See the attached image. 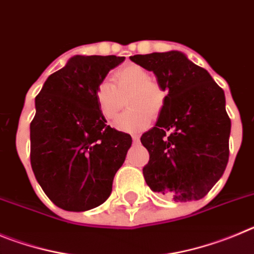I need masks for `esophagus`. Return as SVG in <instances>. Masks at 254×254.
<instances>
[{
	"instance_id": "34e87169",
	"label": "esophagus",
	"mask_w": 254,
	"mask_h": 254,
	"mask_svg": "<svg viewBox=\"0 0 254 254\" xmlns=\"http://www.w3.org/2000/svg\"><path fill=\"white\" fill-rule=\"evenodd\" d=\"M131 138H132V141H134V143H138L139 139H140V135H139V134H132Z\"/></svg>"
}]
</instances>
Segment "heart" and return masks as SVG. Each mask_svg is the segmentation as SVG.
I'll return each instance as SVG.
<instances>
[{"label":"heart","instance_id":"1","mask_svg":"<svg viewBox=\"0 0 254 254\" xmlns=\"http://www.w3.org/2000/svg\"><path fill=\"white\" fill-rule=\"evenodd\" d=\"M114 84L102 81L95 90V100L106 120H113L122 110L123 99L129 109L119 116L115 127L123 131H139L150 124L152 116L163 110L167 92L161 83L150 78L148 70L138 64H127L114 73Z\"/></svg>","mask_w":254,"mask_h":254}]
</instances>
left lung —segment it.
Returning <instances> with one entry per match:
<instances>
[{"label": "left lung", "mask_w": 254, "mask_h": 254, "mask_svg": "<svg viewBox=\"0 0 254 254\" xmlns=\"http://www.w3.org/2000/svg\"><path fill=\"white\" fill-rule=\"evenodd\" d=\"M167 91L157 124L141 135L149 152L143 175L154 192L176 202L204 197L229 159L225 95L209 72L180 52L130 57Z\"/></svg>", "instance_id": "8db88e82"}]
</instances>
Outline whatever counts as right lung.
Masks as SVG:
<instances>
[{"label":"right lung","instance_id":"right-lung-1","mask_svg":"<svg viewBox=\"0 0 254 254\" xmlns=\"http://www.w3.org/2000/svg\"><path fill=\"white\" fill-rule=\"evenodd\" d=\"M125 57L76 56L50 74L35 97L30 162L45 195L67 211L104 204L113 191L131 136L106 124L97 84Z\"/></svg>","mask_w":254,"mask_h":254}]
</instances>
